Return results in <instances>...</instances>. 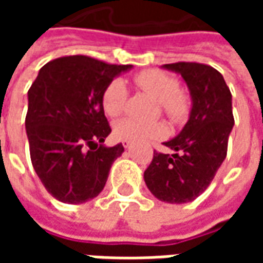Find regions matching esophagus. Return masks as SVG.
Listing matches in <instances>:
<instances>
[{
	"instance_id": "esophagus-1",
	"label": "esophagus",
	"mask_w": 263,
	"mask_h": 263,
	"mask_svg": "<svg viewBox=\"0 0 263 263\" xmlns=\"http://www.w3.org/2000/svg\"><path fill=\"white\" fill-rule=\"evenodd\" d=\"M122 145H124V148H129V145H131V143H129V141H124Z\"/></svg>"
}]
</instances>
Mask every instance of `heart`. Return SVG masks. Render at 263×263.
<instances>
[{
    "instance_id": "1",
    "label": "heart",
    "mask_w": 263,
    "mask_h": 263,
    "mask_svg": "<svg viewBox=\"0 0 263 263\" xmlns=\"http://www.w3.org/2000/svg\"><path fill=\"white\" fill-rule=\"evenodd\" d=\"M134 81L143 92L159 103V108L172 122H182L190 111V97L180 88L175 76L163 70H143L134 77ZM128 90L121 79H114L107 84L101 96L105 114L117 117L124 111ZM166 128L162 122H139L131 118H122L114 125V135L121 141L146 142L159 139L165 135Z\"/></svg>"
}]
</instances>
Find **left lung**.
<instances>
[{"mask_svg":"<svg viewBox=\"0 0 263 263\" xmlns=\"http://www.w3.org/2000/svg\"><path fill=\"white\" fill-rule=\"evenodd\" d=\"M163 67L182 76L193 100L187 124L165 146L173 155L154 151L143 179L160 201L189 203L209 187L228 149L234 125L231 91L218 70L196 62Z\"/></svg>","mask_w":263,"mask_h":263,"instance_id":"1","label":"left lung"}]
</instances>
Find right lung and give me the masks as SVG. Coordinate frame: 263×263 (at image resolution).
<instances>
[{
    "mask_svg": "<svg viewBox=\"0 0 263 263\" xmlns=\"http://www.w3.org/2000/svg\"><path fill=\"white\" fill-rule=\"evenodd\" d=\"M131 65L84 54L50 60L28 91L25 128L33 169L62 203H86L101 193L122 143L107 148L111 132L101 96Z\"/></svg>",
    "mask_w": 263,
    "mask_h": 263,
    "instance_id": "obj_1",
    "label": "right lung"
}]
</instances>
